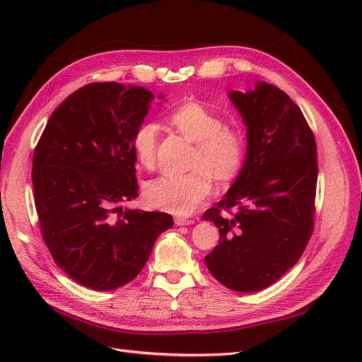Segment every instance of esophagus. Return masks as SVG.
Segmentation results:
<instances>
[{
	"label": "esophagus",
	"instance_id": "obj_1",
	"mask_svg": "<svg viewBox=\"0 0 362 362\" xmlns=\"http://www.w3.org/2000/svg\"><path fill=\"white\" fill-rule=\"evenodd\" d=\"M175 223L178 226H185V225H193L194 221L193 218H185V217H175Z\"/></svg>",
	"mask_w": 362,
	"mask_h": 362
}]
</instances>
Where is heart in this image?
Returning <instances> with one entry per match:
<instances>
[{
  "mask_svg": "<svg viewBox=\"0 0 362 362\" xmlns=\"http://www.w3.org/2000/svg\"><path fill=\"white\" fill-rule=\"evenodd\" d=\"M166 124L194 144L189 168L181 177H161L145 189V201L152 208L173 214H190L213 193V178L228 184L237 178L246 157V136L235 124L198 101H184L172 108ZM157 127L141 124L131 139L137 161L145 169L154 168Z\"/></svg>",
  "mask_w": 362,
  "mask_h": 362,
  "instance_id": "heart-1",
  "label": "heart"
}]
</instances>
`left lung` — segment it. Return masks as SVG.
Listing matches in <instances>:
<instances>
[{
    "instance_id": "1",
    "label": "left lung",
    "mask_w": 362,
    "mask_h": 362,
    "mask_svg": "<svg viewBox=\"0 0 362 362\" xmlns=\"http://www.w3.org/2000/svg\"><path fill=\"white\" fill-rule=\"evenodd\" d=\"M228 95L247 128V149L231 189L204 213L221 233L205 264L225 287L254 293L278 281L308 245L317 146L300 108L276 86L257 81ZM233 207L231 216L223 213Z\"/></svg>"
}]
</instances>
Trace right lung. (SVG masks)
I'll use <instances>...</instances> for the list:
<instances>
[{
    "label": "right lung",
    "mask_w": 362,
    "mask_h": 362,
    "mask_svg": "<svg viewBox=\"0 0 362 362\" xmlns=\"http://www.w3.org/2000/svg\"><path fill=\"white\" fill-rule=\"evenodd\" d=\"M152 100L140 86L87 84L54 110L35 149L42 237L56 264L83 287L107 291L133 281L158 235L173 226L168 213L120 206L139 194L131 139Z\"/></svg>",
    "instance_id": "add662e5"
}]
</instances>
